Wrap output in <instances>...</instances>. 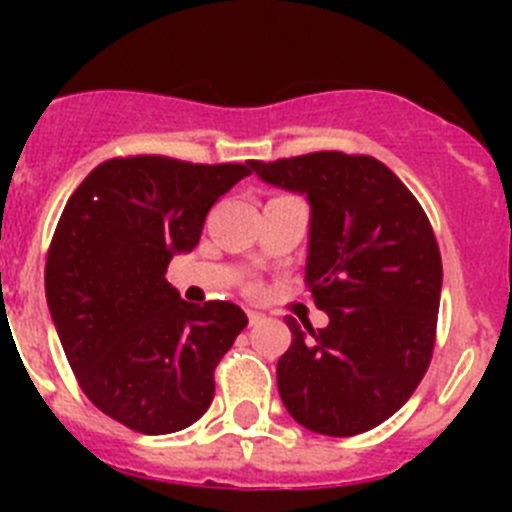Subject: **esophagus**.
I'll return each instance as SVG.
<instances>
[{
    "mask_svg": "<svg viewBox=\"0 0 512 512\" xmlns=\"http://www.w3.org/2000/svg\"><path fill=\"white\" fill-rule=\"evenodd\" d=\"M248 323H251V325L264 323V315H261V312H256V310H248Z\"/></svg>",
    "mask_w": 512,
    "mask_h": 512,
    "instance_id": "34e87169",
    "label": "esophagus"
}]
</instances>
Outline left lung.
I'll list each match as a JSON object with an SVG mask.
<instances>
[{"label":"left lung","mask_w":512,"mask_h":512,"mask_svg":"<svg viewBox=\"0 0 512 512\" xmlns=\"http://www.w3.org/2000/svg\"><path fill=\"white\" fill-rule=\"evenodd\" d=\"M261 182L310 205L305 287L325 328L287 315L277 361L284 408L307 431L356 436L410 400L431 364L441 253L408 187L382 161L338 151L251 161Z\"/></svg>","instance_id":"8db88e82"}]
</instances>
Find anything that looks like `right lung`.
Returning a JSON list of instances; mask_svg holds the SVG:
<instances>
[{
	"mask_svg": "<svg viewBox=\"0 0 512 512\" xmlns=\"http://www.w3.org/2000/svg\"><path fill=\"white\" fill-rule=\"evenodd\" d=\"M241 164L112 158L71 194L45 264V297L81 390L104 415L164 436L200 420L215 366L248 325L233 302L192 305L166 279Z\"/></svg>",
	"mask_w": 512,
	"mask_h": 512,
	"instance_id": "right-lung-1",
	"label": "right lung"
}]
</instances>
